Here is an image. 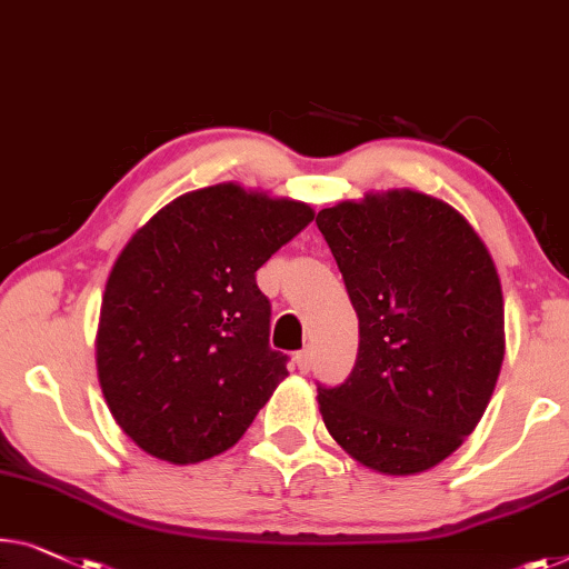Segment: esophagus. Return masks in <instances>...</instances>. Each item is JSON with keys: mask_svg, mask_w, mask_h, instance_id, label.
<instances>
[{"mask_svg": "<svg viewBox=\"0 0 569 569\" xmlns=\"http://www.w3.org/2000/svg\"><path fill=\"white\" fill-rule=\"evenodd\" d=\"M293 362H296V368H299L301 372H309V368H311V352H309V350H301V352H296Z\"/></svg>", "mask_w": 569, "mask_h": 569, "instance_id": "obj_1", "label": "esophagus"}]
</instances>
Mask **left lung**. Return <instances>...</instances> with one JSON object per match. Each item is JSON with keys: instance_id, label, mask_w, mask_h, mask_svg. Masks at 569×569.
Here are the masks:
<instances>
[{"instance_id": "obj_1", "label": "left lung", "mask_w": 569, "mask_h": 569, "mask_svg": "<svg viewBox=\"0 0 569 569\" xmlns=\"http://www.w3.org/2000/svg\"><path fill=\"white\" fill-rule=\"evenodd\" d=\"M317 227L360 321L342 386H319L335 442L366 468L417 475L478 427L503 366V293L460 211L427 193H368Z\"/></svg>"}]
</instances>
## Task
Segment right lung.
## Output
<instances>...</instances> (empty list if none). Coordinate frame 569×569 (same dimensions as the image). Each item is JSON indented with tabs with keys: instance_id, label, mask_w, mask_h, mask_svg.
Masks as SVG:
<instances>
[{
	"instance_id": "right-lung-1",
	"label": "right lung",
	"mask_w": 569,
	"mask_h": 569,
	"mask_svg": "<svg viewBox=\"0 0 569 569\" xmlns=\"http://www.w3.org/2000/svg\"><path fill=\"white\" fill-rule=\"evenodd\" d=\"M311 219L303 201L217 183L173 199L124 244L101 299L97 372L140 449L191 465L248 431L288 376L256 270Z\"/></svg>"
}]
</instances>
